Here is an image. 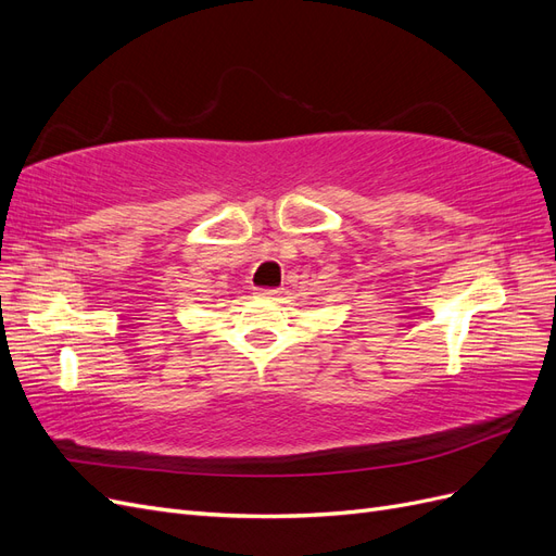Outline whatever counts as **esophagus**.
I'll list each match as a JSON object with an SVG mask.
<instances>
[{
    "label": "esophagus",
    "mask_w": 556,
    "mask_h": 556,
    "mask_svg": "<svg viewBox=\"0 0 556 556\" xmlns=\"http://www.w3.org/2000/svg\"><path fill=\"white\" fill-rule=\"evenodd\" d=\"M260 299H274L278 294V290H257L255 292Z\"/></svg>",
    "instance_id": "obj_1"
}]
</instances>
